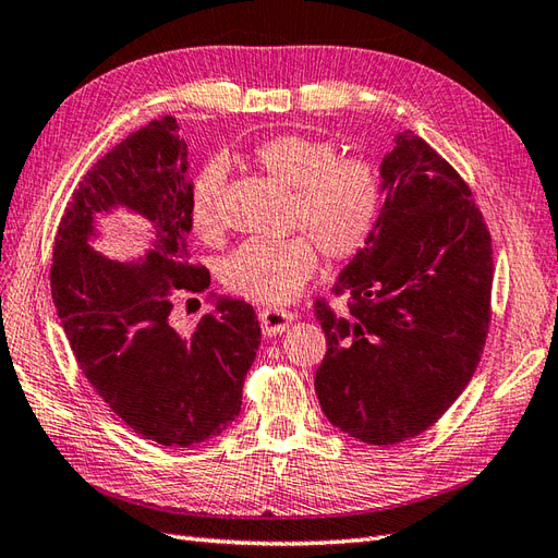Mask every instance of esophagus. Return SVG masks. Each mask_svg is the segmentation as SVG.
<instances>
[{
    "instance_id": "34e87169",
    "label": "esophagus",
    "mask_w": 558,
    "mask_h": 558,
    "mask_svg": "<svg viewBox=\"0 0 558 558\" xmlns=\"http://www.w3.org/2000/svg\"><path fill=\"white\" fill-rule=\"evenodd\" d=\"M292 320H294V314H292V311L276 308V306L258 311V323H262V330H264V335H280L284 328L290 326Z\"/></svg>"
}]
</instances>
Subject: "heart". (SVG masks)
Returning a JSON list of instances; mask_svg holds the SVG:
<instances>
[{
	"instance_id": "heart-1",
	"label": "heart",
	"mask_w": 558,
	"mask_h": 558,
	"mask_svg": "<svg viewBox=\"0 0 558 558\" xmlns=\"http://www.w3.org/2000/svg\"><path fill=\"white\" fill-rule=\"evenodd\" d=\"M252 163L276 183L292 187L288 238H250L226 256L220 278L247 300L280 304L300 294L318 268V250L332 262H347L366 247L378 226L383 187L373 163L340 157L338 145L323 137L284 133L256 142ZM228 168L206 161L190 187L194 235L218 240L226 230L223 190Z\"/></svg>"
}]
</instances>
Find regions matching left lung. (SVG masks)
<instances>
[{
  "instance_id": "obj_1",
  "label": "left lung",
  "mask_w": 558,
  "mask_h": 558,
  "mask_svg": "<svg viewBox=\"0 0 558 558\" xmlns=\"http://www.w3.org/2000/svg\"><path fill=\"white\" fill-rule=\"evenodd\" d=\"M383 159L373 238L335 282L316 395L328 421L368 445H397L445 416L481 364L492 320V238L457 168L404 131Z\"/></svg>"
}]
</instances>
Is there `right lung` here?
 <instances>
[{
    "instance_id": "1",
    "label": "right lung",
    "mask_w": 558,
    "mask_h": 558,
    "mask_svg": "<svg viewBox=\"0 0 558 558\" xmlns=\"http://www.w3.org/2000/svg\"><path fill=\"white\" fill-rule=\"evenodd\" d=\"M187 145L161 116L104 154L73 190L51 252V300L87 383L140 437L204 442L235 421L262 328L242 300H218L190 332L175 330V294L209 288L190 262ZM128 205L158 228L145 259L107 263L86 247L92 214Z\"/></svg>"
}]
</instances>
